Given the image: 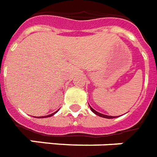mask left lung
Listing matches in <instances>:
<instances>
[{
	"label": "left lung",
	"mask_w": 157,
	"mask_h": 157,
	"mask_svg": "<svg viewBox=\"0 0 157 157\" xmlns=\"http://www.w3.org/2000/svg\"><path fill=\"white\" fill-rule=\"evenodd\" d=\"M90 106V105H89ZM90 109H91V110L92 111V112L94 113L95 114H96V115H98V116L101 117H105V118H114L115 117H113V116H108V115H105V114H102V113H98L97 111H96L95 109H93L90 106Z\"/></svg>",
	"instance_id": "1"
}]
</instances>
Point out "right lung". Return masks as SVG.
<instances>
[{"label": "right lung", "instance_id": "1", "mask_svg": "<svg viewBox=\"0 0 157 157\" xmlns=\"http://www.w3.org/2000/svg\"><path fill=\"white\" fill-rule=\"evenodd\" d=\"M57 112H58V110H57V111H56V112H55V113H53L49 114V115H47V116H43V117H39V118H43V117H52V115H54V114L56 113H57ZM38 117H37V118H38Z\"/></svg>", "mask_w": 157, "mask_h": 157}]
</instances>
